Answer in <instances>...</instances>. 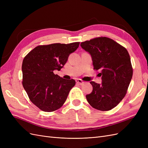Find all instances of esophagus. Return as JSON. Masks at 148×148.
Returning a JSON list of instances; mask_svg holds the SVG:
<instances>
[{
  "mask_svg": "<svg viewBox=\"0 0 148 148\" xmlns=\"http://www.w3.org/2000/svg\"><path fill=\"white\" fill-rule=\"evenodd\" d=\"M76 83H77V84H82L84 83V82L81 79H76Z\"/></svg>",
  "mask_w": 148,
  "mask_h": 148,
  "instance_id": "obj_1",
  "label": "esophagus"
}]
</instances>
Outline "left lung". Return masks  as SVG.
<instances>
[{
	"label": "left lung",
	"mask_w": 148,
	"mask_h": 148,
	"mask_svg": "<svg viewBox=\"0 0 148 148\" xmlns=\"http://www.w3.org/2000/svg\"><path fill=\"white\" fill-rule=\"evenodd\" d=\"M90 53L94 70H99L102 83L91 82L92 91L86 96L93 108L106 111L117 106L126 95L133 76L127 50L113 39L99 37L81 42Z\"/></svg>",
	"instance_id": "1"
}]
</instances>
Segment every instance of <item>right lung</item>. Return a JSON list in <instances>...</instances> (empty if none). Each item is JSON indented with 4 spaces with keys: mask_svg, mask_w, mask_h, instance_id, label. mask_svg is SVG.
<instances>
[{
    "mask_svg": "<svg viewBox=\"0 0 148 148\" xmlns=\"http://www.w3.org/2000/svg\"><path fill=\"white\" fill-rule=\"evenodd\" d=\"M79 44L76 42L38 46L25 57L22 84L30 101L39 109L53 112L64 104L75 81L62 78L53 71L60 70Z\"/></svg>",
    "mask_w": 148,
    "mask_h": 148,
    "instance_id": "right-lung-1",
    "label": "right lung"
}]
</instances>
